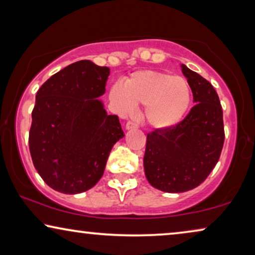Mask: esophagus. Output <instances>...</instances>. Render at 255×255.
Wrapping results in <instances>:
<instances>
[{"label": "esophagus", "mask_w": 255, "mask_h": 255, "mask_svg": "<svg viewBox=\"0 0 255 255\" xmlns=\"http://www.w3.org/2000/svg\"><path fill=\"white\" fill-rule=\"evenodd\" d=\"M138 125L134 123V122H128L125 124V130H133V128H137Z\"/></svg>", "instance_id": "34e87169"}]
</instances>
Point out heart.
<instances>
[{"label": "heart", "mask_w": 255, "mask_h": 255, "mask_svg": "<svg viewBox=\"0 0 255 255\" xmlns=\"http://www.w3.org/2000/svg\"><path fill=\"white\" fill-rule=\"evenodd\" d=\"M109 100L120 115L128 116L134 106H145L144 117L155 130H168L186 116L191 103V89L186 79L165 72L137 71L114 85Z\"/></svg>", "instance_id": "1"}]
</instances>
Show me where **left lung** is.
Here are the masks:
<instances>
[{
	"instance_id": "8db88e82",
	"label": "left lung",
	"mask_w": 255,
	"mask_h": 255,
	"mask_svg": "<svg viewBox=\"0 0 255 255\" xmlns=\"http://www.w3.org/2000/svg\"><path fill=\"white\" fill-rule=\"evenodd\" d=\"M194 96L187 117L168 130L147 134L144 155L146 179L165 193H184L207 179L224 144L223 110L211 83L181 65Z\"/></svg>"
}]
</instances>
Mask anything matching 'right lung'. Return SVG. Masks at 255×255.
Segmentation results:
<instances>
[{
	"label": "right lung",
	"mask_w": 255,
	"mask_h": 255,
	"mask_svg": "<svg viewBox=\"0 0 255 255\" xmlns=\"http://www.w3.org/2000/svg\"><path fill=\"white\" fill-rule=\"evenodd\" d=\"M110 68L76 61L52 75L36 95L29 147L34 168L52 189L80 194L104 173L111 148L124 137L102 100Z\"/></svg>",
	"instance_id": "1"
}]
</instances>
